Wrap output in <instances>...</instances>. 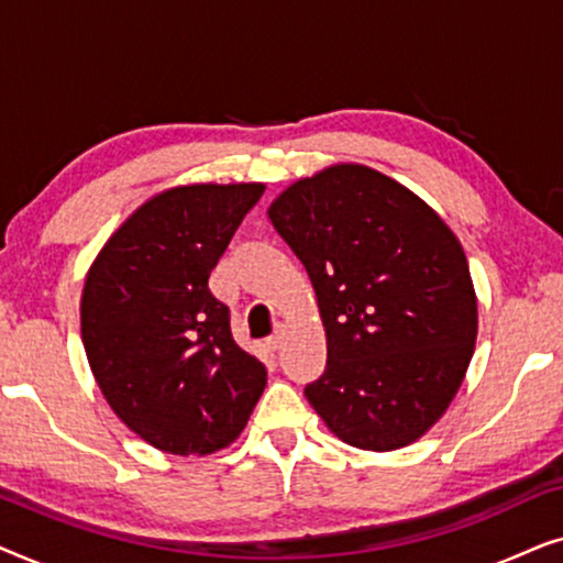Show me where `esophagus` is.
<instances>
[{"label":"esophagus","instance_id":"34e87169","mask_svg":"<svg viewBox=\"0 0 563 563\" xmlns=\"http://www.w3.org/2000/svg\"><path fill=\"white\" fill-rule=\"evenodd\" d=\"M282 335H284V333H282V325H279V328H276V330H274V333H272V335H268V338H266V345H268V349H272V351H276V349H279V345H282Z\"/></svg>","mask_w":563,"mask_h":563}]
</instances>
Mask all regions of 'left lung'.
I'll use <instances>...</instances> for the list:
<instances>
[{"instance_id": "8db88e82", "label": "left lung", "mask_w": 563, "mask_h": 563, "mask_svg": "<svg viewBox=\"0 0 563 563\" xmlns=\"http://www.w3.org/2000/svg\"><path fill=\"white\" fill-rule=\"evenodd\" d=\"M318 295L328 364L305 395L349 445L426 435L464 382L476 295L459 238L389 176L338 164L268 207Z\"/></svg>"}]
</instances>
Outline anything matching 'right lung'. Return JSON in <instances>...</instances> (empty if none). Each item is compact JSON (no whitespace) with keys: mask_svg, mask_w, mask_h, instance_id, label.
Here are the masks:
<instances>
[{"mask_svg":"<svg viewBox=\"0 0 563 563\" xmlns=\"http://www.w3.org/2000/svg\"><path fill=\"white\" fill-rule=\"evenodd\" d=\"M264 184H189L114 230L81 295V341L114 415L174 456H205L249 422L266 366L233 341L210 274Z\"/></svg>","mask_w":563,"mask_h":563,"instance_id":"obj_1","label":"right lung"}]
</instances>
